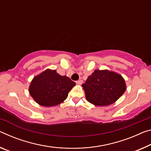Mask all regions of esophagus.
Instances as JSON below:
<instances>
[{
    "mask_svg": "<svg viewBox=\"0 0 151 151\" xmlns=\"http://www.w3.org/2000/svg\"><path fill=\"white\" fill-rule=\"evenodd\" d=\"M83 80L82 79H80V80H78V81H76V84H77V85H81L83 83Z\"/></svg>",
    "mask_w": 151,
    "mask_h": 151,
    "instance_id": "34e87169",
    "label": "esophagus"
}]
</instances>
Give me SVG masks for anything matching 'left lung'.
Returning <instances> with one entry per match:
<instances>
[{"label":"left lung","instance_id":"8db88e82","mask_svg":"<svg viewBox=\"0 0 151 151\" xmlns=\"http://www.w3.org/2000/svg\"><path fill=\"white\" fill-rule=\"evenodd\" d=\"M86 99L96 106H107L116 102L126 89L119 74L108 70H95L82 85Z\"/></svg>","mask_w":151,"mask_h":151}]
</instances>
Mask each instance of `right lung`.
Wrapping results in <instances>:
<instances>
[{"label":"right lung","mask_w":151,"mask_h":151,"mask_svg":"<svg viewBox=\"0 0 151 151\" xmlns=\"http://www.w3.org/2000/svg\"><path fill=\"white\" fill-rule=\"evenodd\" d=\"M76 83L66 76H61L56 70H47L33 77L29 92L40 106L52 107L65 100Z\"/></svg>","instance_id":"obj_1"}]
</instances>
